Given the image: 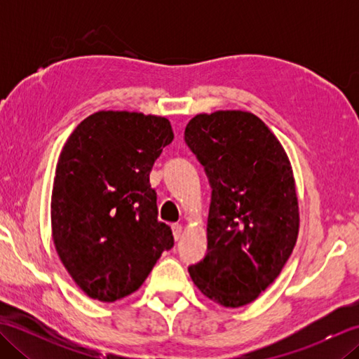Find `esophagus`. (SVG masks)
Here are the masks:
<instances>
[{"label": "esophagus", "instance_id": "esophagus-1", "mask_svg": "<svg viewBox=\"0 0 359 359\" xmlns=\"http://www.w3.org/2000/svg\"><path fill=\"white\" fill-rule=\"evenodd\" d=\"M171 228H172L174 239H175V241H179V239H180V236H182V230H184V228H182V225H180V224H172V225H171Z\"/></svg>", "mask_w": 359, "mask_h": 359}]
</instances>
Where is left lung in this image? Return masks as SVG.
Returning <instances> with one entry per match:
<instances>
[{"label": "left lung", "mask_w": 359, "mask_h": 359, "mask_svg": "<svg viewBox=\"0 0 359 359\" xmlns=\"http://www.w3.org/2000/svg\"><path fill=\"white\" fill-rule=\"evenodd\" d=\"M185 142L211 187L207 255L188 266L189 276L220 306H247L294 248L299 207L292 166L269 126L245 111L199 114Z\"/></svg>", "instance_id": "left-lung-1"}]
</instances>
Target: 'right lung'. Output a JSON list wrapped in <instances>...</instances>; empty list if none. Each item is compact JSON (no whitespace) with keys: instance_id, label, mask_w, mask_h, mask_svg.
I'll return each mask as SVG.
<instances>
[{"instance_id":"add662e5","label":"right lung","mask_w":359,"mask_h":359,"mask_svg":"<svg viewBox=\"0 0 359 359\" xmlns=\"http://www.w3.org/2000/svg\"><path fill=\"white\" fill-rule=\"evenodd\" d=\"M172 139L165 117L100 111L65 143L52 188V239L67 273L93 299L134 293L174 245L149 184L152 165Z\"/></svg>"}]
</instances>
